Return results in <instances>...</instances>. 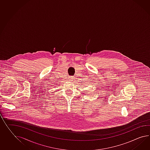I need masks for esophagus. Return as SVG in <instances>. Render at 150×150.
<instances>
[{"instance_id": "esophagus-1", "label": "esophagus", "mask_w": 150, "mask_h": 150, "mask_svg": "<svg viewBox=\"0 0 150 150\" xmlns=\"http://www.w3.org/2000/svg\"><path fill=\"white\" fill-rule=\"evenodd\" d=\"M69 80H71V81H72V80H73V77H72V76H70V77H69Z\"/></svg>"}]
</instances>
